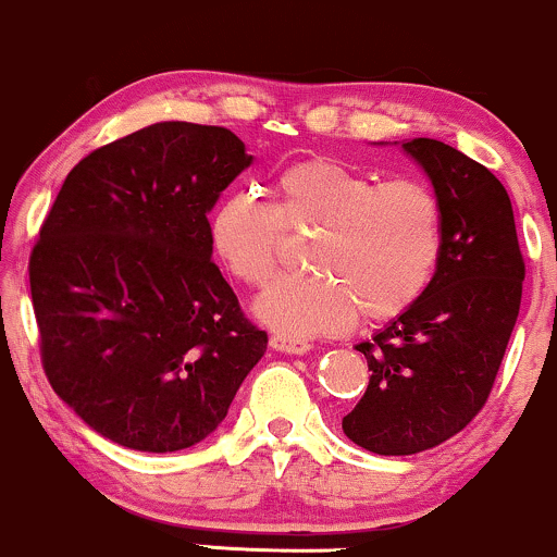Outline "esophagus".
Wrapping results in <instances>:
<instances>
[{
    "instance_id": "1",
    "label": "esophagus",
    "mask_w": 557,
    "mask_h": 557,
    "mask_svg": "<svg viewBox=\"0 0 557 557\" xmlns=\"http://www.w3.org/2000/svg\"><path fill=\"white\" fill-rule=\"evenodd\" d=\"M271 347L276 349V352H286V355H308L312 349L305 339H292V336H281V334L271 336Z\"/></svg>"
}]
</instances>
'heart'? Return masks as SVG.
<instances>
[{
    "label": "heart",
    "instance_id": "1",
    "mask_svg": "<svg viewBox=\"0 0 557 557\" xmlns=\"http://www.w3.org/2000/svg\"><path fill=\"white\" fill-rule=\"evenodd\" d=\"M289 228H321L310 262L323 276H278L255 315L292 339L339 334L358 312L386 321L426 292L442 255V208L413 178L379 181L339 160H302L276 176V205L231 189L208 218L215 258L234 278L262 286Z\"/></svg>",
    "mask_w": 557,
    "mask_h": 557
}]
</instances>
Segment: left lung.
I'll return each mask as SVG.
<instances>
[{"instance_id": "1", "label": "left lung", "mask_w": 557, "mask_h": 557, "mask_svg": "<svg viewBox=\"0 0 557 557\" xmlns=\"http://www.w3.org/2000/svg\"><path fill=\"white\" fill-rule=\"evenodd\" d=\"M399 147L440 199L445 236L426 292L355 347L371 381L342 431L376 455L442 445L484 408L527 271L513 205L492 171L445 141L405 139Z\"/></svg>"}]
</instances>
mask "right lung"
<instances>
[{
  "label": "right lung",
  "mask_w": 557,
  "mask_h": 557,
  "mask_svg": "<svg viewBox=\"0 0 557 557\" xmlns=\"http://www.w3.org/2000/svg\"><path fill=\"white\" fill-rule=\"evenodd\" d=\"M252 160L228 128L162 121L67 173L30 255V299L49 384L104 440L197 445L265 355L208 236Z\"/></svg>",
  "instance_id": "obj_1"
}]
</instances>
